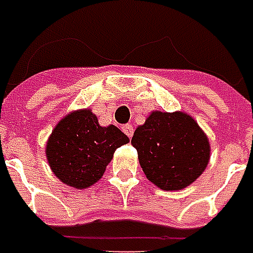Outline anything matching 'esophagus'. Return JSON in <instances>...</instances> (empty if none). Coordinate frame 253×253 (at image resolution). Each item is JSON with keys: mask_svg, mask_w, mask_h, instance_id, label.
I'll return each mask as SVG.
<instances>
[{"mask_svg": "<svg viewBox=\"0 0 253 253\" xmlns=\"http://www.w3.org/2000/svg\"><path fill=\"white\" fill-rule=\"evenodd\" d=\"M122 131H124V133H125V135H126L128 138H132V135H133L132 125H129V124L124 125V126H122Z\"/></svg>", "mask_w": 253, "mask_h": 253, "instance_id": "34e87169", "label": "esophagus"}]
</instances>
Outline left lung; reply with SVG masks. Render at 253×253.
<instances>
[{
	"mask_svg": "<svg viewBox=\"0 0 253 253\" xmlns=\"http://www.w3.org/2000/svg\"><path fill=\"white\" fill-rule=\"evenodd\" d=\"M131 144L146 178L165 191L191 185L208 165V138L183 112H152L135 129Z\"/></svg>",
	"mask_w": 253,
	"mask_h": 253,
	"instance_id": "left-lung-1",
	"label": "left lung"
}]
</instances>
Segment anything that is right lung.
<instances>
[{"label": "right lung", "instance_id": "1", "mask_svg": "<svg viewBox=\"0 0 253 253\" xmlns=\"http://www.w3.org/2000/svg\"><path fill=\"white\" fill-rule=\"evenodd\" d=\"M128 141L115 125L101 126L89 109H83L59 121L45 152L55 176L84 189L101 179L115 149Z\"/></svg>", "mask_w": 253, "mask_h": 253}]
</instances>
